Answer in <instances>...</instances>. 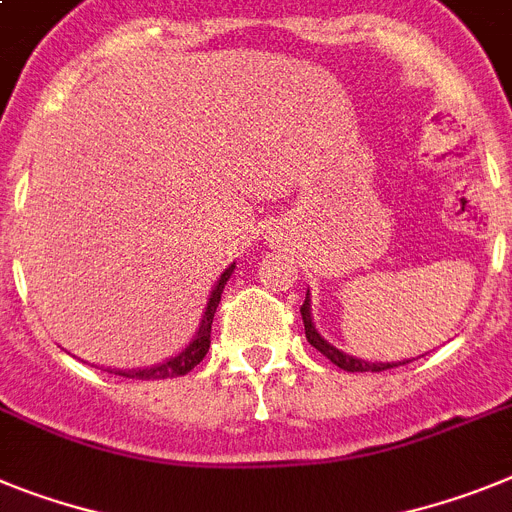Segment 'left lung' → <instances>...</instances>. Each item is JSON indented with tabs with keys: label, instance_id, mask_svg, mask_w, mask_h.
<instances>
[{
	"label": "left lung",
	"instance_id": "left-lung-1",
	"mask_svg": "<svg viewBox=\"0 0 512 512\" xmlns=\"http://www.w3.org/2000/svg\"><path fill=\"white\" fill-rule=\"evenodd\" d=\"M309 307H312V299H309V291H307L302 309H299V312H302L307 341L312 343V346H315L322 356H328L330 362L336 364V367L346 369V372H382V369H393V367H398V364H406V362H364V359H356V356L343 354V351H338L336 346H330V343L325 341L320 333H317V328L312 325V312H309Z\"/></svg>",
	"mask_w": 512,
	"mask_h": 512
}]
</instances>
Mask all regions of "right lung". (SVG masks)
I'll return each mask as SVG.
<instances>
[{"label":"right lung","instance_id":"1","mask_svg":"<svg viewBox=\"0 0 512 512\" xmlns=\"http://www.w3.org/2000/svg\"><path fill=\"white\" fill-rule=\"evenodd\" d=\"M236 265H229V268L223 270L218 283L213 286L210 291V299H208V307L203 312V320H200V328H197L195 338L190 341V346L182 351V354L171 356L166 359L163 364H153V367H143V369H109L114 375H122V377H132V380H166V377H179V375H187L190 369H195L197 364L203 362L205 354L210 349V325H213V315H216V307L221 302V294H223V286L226 281L231 278Z\"/></svg>","mask_w":512,"mask_h":512}]
</instances>
